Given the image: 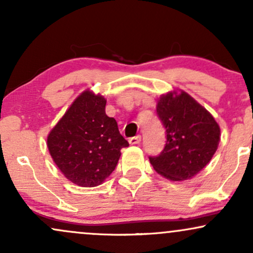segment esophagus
Wrapping results in <instances>:
<instances>
[{"label":"esophagus","instance_id":"34e87169","mask_svg":"<svg viewBox=\"0 0 253 253\" xmlns=\"http://www.w3.org/2000/svg\"><path fill=\"white\" fill-rule=\"evenodd\" d=\"M129 144L132 145H136L139 144L141 141V135H135V136H132V138H129Z\"/></svg>","mask_w":253,"mask_h":253}]
</instances>
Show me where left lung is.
<instances>
[{"label": "left lung", "instance_id": "obj_1", "mask_svg": "<svg viewBox=\"0 0 253 253\" xmlns=\"http://www.w3.org/2000/svg\"><path fill=\"white\" fill-rule=\"evenodd\" d=\"M157 115L165 128L167 140L159 155L149 157L153 169L171 181L195 176L215 153L220 140L219 125L184 91L162 96Z\"/></svg>", "mask_w": 253, "mask_h": 253}]
</instances>
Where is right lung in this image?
Returning a JSON list of instances; mask_svg holds the SVG:
<instances>
[{"label": "right lung", "mask_w": 253, "mask_h": 253, "mask_svg": "<svg viewBox=\"0 0 253 253\" xmlns=\"http://www.w3.org/2000/svg\"><path fill=\"white\" fill-rule=\"evenodd\" d=\"M106 100L86 90L64 114L47 138L54 163L75 184L96 187L117 168L120 150L128 146Z\"/></svg>", "instance_id": "obj_1"}]
</instances>
